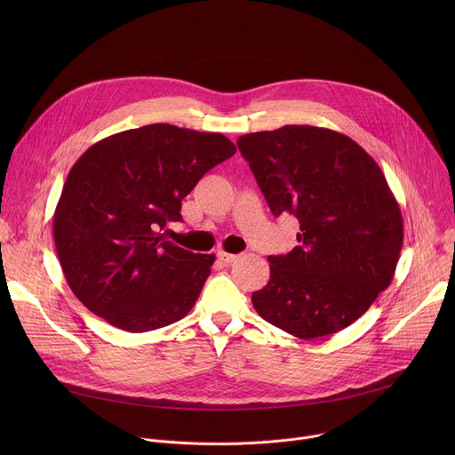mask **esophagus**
Returning <instances> with one entry per match:
<instances>
[{
  "label": "esophagus",
  "mask_w": 455,
  "mask_h": 455,
  "mask_svg": "<svg viewBox=\"0 0 455 455\" xmlns=\"http://www.w3.org/2000/svg\"><path fill=\"white\" fill-rule=\"evenodd\" d=\"M218 259H220V261H221L223 265H230V263H234V261H235L237 255H235V253H228V251L220 250V251H218Z\"/></svg>",
  "instance_id": "34e87169"
}]
</instances>
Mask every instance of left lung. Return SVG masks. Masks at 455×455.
Returning <instances> with one entry per match:
<instances>
[{
  "instance_id": "left-lung-1",
  "label": "left lung",
  "mask_w": 455,
  "mask_h": 455,
  "mask_svg": "<svg viewBox=\"0 0 455 455\" xmlns=\"http://www.w3.org/2000/svg\"><path fill=\"white\" fill-rule=\"evenodd\" d=\"M274 216L299 220L300 243L268 255L255 311L304 340L333 335L391 284L403 246L402 211L378 164L349 137L284 125L237 139Z\"/></svg>"
}]
</instances>
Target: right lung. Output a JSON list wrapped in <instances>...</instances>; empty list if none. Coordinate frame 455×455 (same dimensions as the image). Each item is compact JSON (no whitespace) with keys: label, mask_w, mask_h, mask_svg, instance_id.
Returning a JSON list of instances; mask_svg holds the SVG:
<instances>
[{"label":"right lung","mask_w":455,"mask_h":455,"mask_svg":"<svg viewBox=\"0 0 455 455\" xmlns=\"http://www.w3.org/2000/svg\"><path fill=\"white\" fill-rule=\"evenodd\" d=\"M235 153L221 133L149 124L93 144L72 167L53 214L60 268L76 297L111 326L153 331L183 318L214 253L165 239L181 200Z\"/></svg>","instance_id":"1"}]
</instances>
